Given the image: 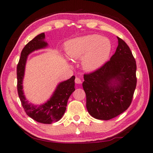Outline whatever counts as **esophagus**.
<instances>
[{"instance_id": "esophagus-1", "label": "esophagus", "mask_w": 153, "mask_h": 153, "mask_svg": "<svg viewBox=\"0 0 153 153\" xmlns=\"http://www.w3.org/2000/svg\"><path fill=\"white\" fill-rule=\"evenodd\" d=\"M75 82H76V84H82V80L81 79L79 78V77H76V79H75Z\"/></svg>"}]
</instances>
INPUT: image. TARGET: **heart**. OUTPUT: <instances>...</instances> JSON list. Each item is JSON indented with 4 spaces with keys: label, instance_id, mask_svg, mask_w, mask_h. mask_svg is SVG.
<instances>
[{
    "label": "heart",
    "instance_id": "obj_1",
    "mask_svg": "<svg viewBox=\"0 0 153 153\" xmlns=\"http://www.w3.org/2000/svg\"><path fill=\"white\" fill-rule=\"evenodd\" d=\"M65 50L71 59L83 57L84 68L92 71L99 68L107 61L111 53V43L107 38L91 34L69 40L66 43Z\"/></svg>",
    "mask_w": 153,
    "mask_h": 153
}]
</instances>
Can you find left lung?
Returning a JSON list of instances; mask_svg holds the SVG:
<instances>
[{
  "label": "left lung",
  "instance_id": "left-lung-1",
  "mask_svg": "<svg viewBox=\"0 0 153 153\" xmlns=\"http://www.w3.org/2000/svg\"><path fill=\"white\" fill-rule=\"evenodd\" d=\"M117 40V49L110 60L84 75L87 110L97 120H109L128 109L136 87L135 59L128 45L120 38Z\"/></svg>",
  "mask_w": 153,
  "mask_h": 153
}]
</instances>
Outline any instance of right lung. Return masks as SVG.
Returning a JSON list of instances; mask_svg holds the SVG:
<instances>
[{"instance_id":"right-lung-1","label":"right lung","mask_w":153,"mask_h":153,"mask_svg":"<svg viewBox=\"0 0 153 153\" xmlns=\"http://www.w3.org/2000/svg\"><path fill=\"white\" fill-rule=\"evenodd\" d=\"M45 38V33H40L30 41L23 48L17 67V86L18 95L27 115L38 122L50 124L60 120L65 112L67 100L75 90V76H73L70 79L61 82L51 98L45 104L37 106L28 102L24 94L22 86L27 57L33 51L47 46V42L44 40Z\"/></svg>"}]
</instances>
